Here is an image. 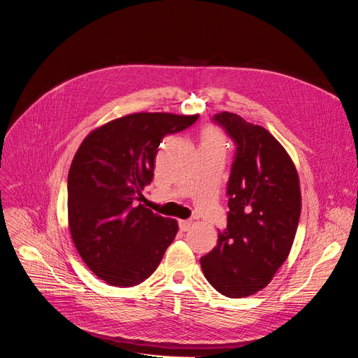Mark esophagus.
I'll return each mask as SVG.
<instances>
[{"label": "esophagus", "instance_id": "esophagus-1", "mask_svg": "<svg viewBox=\"0 0 358 358\" xmlns=\"http://www.w3.org/2000/svg\"><path fill=\"white\" fill-rule=\"evenodd\" d=\"M191 224H192L191 220H180V221H178V227H180V229H181L182 232L188 231L189 227H191Z\"/></svg>", "mask_w": 358, "mask_h": 358}]
</instances>
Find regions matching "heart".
Returning a JSON list of instances; mask_svg holds the SVG:
<instances>
[{
	"instance_id": "b5f03b06",
	"label": "heart",
	"mask_w": 358,
	"mask_h": 358,
	"mask_svg": "<svg viewBox=\"0 0 358 358\" xmlns=\"http://www.w3.org/2000/svg\"><path fill=\"white\" fill-rule=\"evenodd\" d=\"M199 150L217 151L225 156L227 152V138L221 130L217 127L203 129L199 138Z\"/></svg>"
}]
</instances>
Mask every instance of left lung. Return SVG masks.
<instances>
[{
    "label": "left lung",
    "mask_w": 358,
    "mask_h": 358,
    "mask_svg": "<svg viewBox=\"0 0 358 358\" xmlns=\"http://www.w3.org/2000/svg\"><path fill=\"white\" fill-rule=\"evenodd\" d=\"M211 120L234 141L235 156L227 184V228L199 262L221 294L246 297L272 280L290 252L301 207L299 177L266 129L229 112Z\"/></svg>",
    "instance_id": "8db88e82"
}]
</instances>
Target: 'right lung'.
Wrapping results in <instances>:
<instances>
[{"label": "right lung", "instance_id": "add662e5", "mask_svg": "<svg viewBox=\"0 0 358 358\" xmlns=\"http://www.w3.org/2000/svg\"><path fill=\"white\" fill-rule=\"evenodd\" d=\"M195 116L134 113L93 130L68 176V217L73 243L87 268L113 286L144 282L160 265L178 231L141 201L155 177L159 145Z\"/></svg>", "mask_w": 358, "mask_h": 358}]
</instances>
